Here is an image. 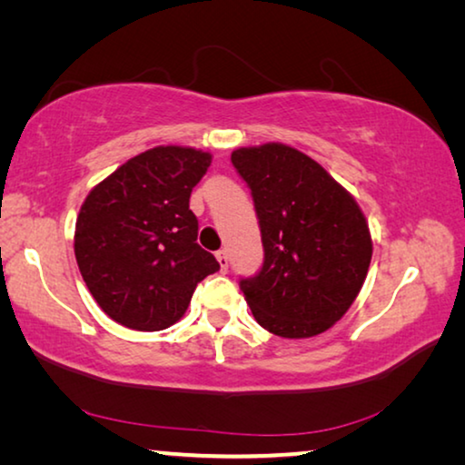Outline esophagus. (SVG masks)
<instances>
[{"label": "esophagus", "instance_id": "1", "mask_svg": "<svg viewBox=\"0 0 465 465\" xmlns=\"http://www.w3.org/2000/svg\"><path fill=\"white\" fill-rule=\"evenodd\" d=\"M215 258H217L219 266H222V271H227V264H230V258H227V252H225V250H219L217 254H215Z\"/></svg>", "mask_w": 465, "mask_h": 465}]
</instances>
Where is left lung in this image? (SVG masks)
<instances>
[{
  "label": "left lung",
  "mask_w": 465,
  "mask_h": 465,
  "mask_svg": "<svg viewBox=\"0 0 465 465\" xmlns=\"http://www.w3.org/2000/svg\"><path fill=\"white\" fill-rule=\"evenodd\" d=\"M261 223L264 264L240 287L258 324L281 338L332 328L355 302L373 240L359 203L316 160L285 143L233 149Z\"/></svg>",
  "instance_id": "obj_1"
}]
</instances>
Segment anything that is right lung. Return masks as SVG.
<instances>
[{"mask_svg":"<svg viewBox=\"0 0 465 465\" xmlns=\"http://www.w3.org/2000/svg\"><path fill=\"white\" fill-rule=\"evenodd\" d=\"M213 155L157 145L131 157L92 188L75 222L74 250L92 297L108 318L141 332L184 316L207 274L219 269L196 243L193 188Z\"/></svg>","mask_w":465,"mask_h":465,"instance_id":"right-lung-1","label":"right lung"}]
</instances>
